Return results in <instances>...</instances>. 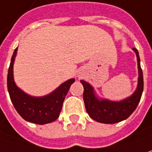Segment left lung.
Instances as JSON below:
<instances>
[{
	"instance_id": "obj_1",
	"label": "left lung",
	"mask_w": 152,
	"mask_h": 152,
	"mask_svg": "<svg viewBox=\"0 0 152 152\" xmlns=\"http://www.w3.org/2000/svg\"><path fill=\"white\" fill-rule=\"evenodd\" d=\"M137 54L138 66V85L135 93L131 97L121 101L111 102L109 100H98L94 94L93 88L84 81H81L83 85V101L86 111L92 119L103 124H116L121 122L131 116L136 110L141 99L144 90V77L143 71L140 66V58L137 49L133 48Z\"/></svg>"
}]
</instances>
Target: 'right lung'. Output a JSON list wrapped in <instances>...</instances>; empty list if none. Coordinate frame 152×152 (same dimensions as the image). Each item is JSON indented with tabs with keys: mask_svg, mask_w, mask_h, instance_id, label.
Wrapping results in <instances>:
<instances>
[{
	"mask_svg": "<svg viewBox=\"0 0 152 152\" xmlns=\"http://www.w3.org/2000/svg\"><path fill=\"white\" fill-rule=\"evenodd\" d=\"M15 49L7 72V90L16 111L24 120L37 124L52 123L56 120L62 110L65 96L75 79H70L51 94L42 97H32L21 91L15 85L13 78V64L16 56Z\"/></svg>",
	"mask_w": 152,
	"mask_h": 152,
	"instance_id": "1",
	"label": "right lung"
}]
</instances>
